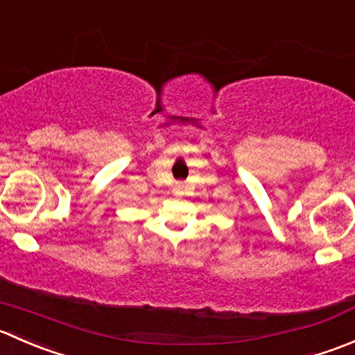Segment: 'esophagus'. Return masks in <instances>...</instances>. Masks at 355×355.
<instances>
[{"label":"esophagus","instance_id":"esophagus-1","mask_svg":"<svg viewBox=\"0 0 355 355\" xmlns=\"http://www.w3.org/2000/svg\"><path fill=\"white\" fill-rule=\"evenodd\" d=\"M184 191H185V185L182 184V182H177V184L173 185V194L180 196V194H184Z\"/></svg>","mask_w":355,"mask_h":355}]
</instances>
